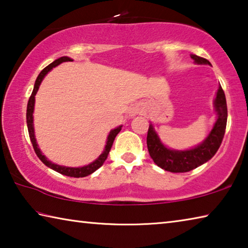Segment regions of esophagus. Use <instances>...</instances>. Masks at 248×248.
I'll use <instances>...</instances> for the list:
<instances>
[{"instance_id":"34e87169","label":"esophagus","mask_w":248,"mask_h":248,"mask_svg":"<svg viewBox=\"0 0 248 248\" xmlns=\"http://www.w3.org/2000/svg\"><path fill=\"white\" fill-rule=\"evenodd\" d=\"M139 111H140L139 106H132L131 108H130L129 114H130V116H136L137 114H139Z\"/></svg>"}]
</instances>
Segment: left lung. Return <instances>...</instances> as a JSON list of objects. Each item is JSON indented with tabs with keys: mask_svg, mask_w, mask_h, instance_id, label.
<instances>
[{
	"mask_svg": "<svg viewBox=\"0 0 248 248\" xmlns=\"http://www.w3.org/2000/svg\"><path fill=\"white\" fill-rule=\"evenodd\" d=\"M191 58L197 63H209L207 59L192 54ZM216 110L217 111V120L215 127L202 143L197 148L188 151H174L165 148L161 143L152 124H150L146 137V145L155 164L171 173H186L197 169L208 162L219 150L223 140L226 120H228V107H226L225 94L222 87L219 86L216 97Z\"/></svg>",
	"mask_w": 248,
	"mask_h": 248,
	"instance_id": "left-lung-1",
	"label": "left lung"
}]
</instances>
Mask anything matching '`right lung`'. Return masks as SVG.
<instances>
[{"instance_id":"obj_1","label":"right lung","mask_w":248,"mask_h":248,"mask_svg":"<svg viewBox=\"0 0 248 248\" xmlns=\"http://www.w3.org/2000/svg\"><path fill=\"white\" fill-rule=\"evenodd\" d=\"M71 61V59L68 57H61L57 59L56 61H53L52 63H50L48 66H46V68L41 71L39 73L38 78L36 79V83H35V87H33V91L31 95V97H29L28 100V104H27V112H26V120H27V128H28V133H29V138H31V144H32V148L35 150V153L37 154V156L39 157V159L41 162L44 163L46 166L50 167V169L58 171V173H60L62 175H65V176H70V177H85V176H89L92 173H94L96 170H98L100 166L104 164V162L106 161V158L109 154V151H110L112 143H114V140L117 134L120 132L121 130V125L118 128H116L114 130H111L110 133H109V136L107 138V142H106V146H105V150L104 152L99 155V157L94 161L93 163H91L90 165H86V166H83V167H65V166H60V165H57V164H53L50 161H48L47 158H46L43 154H41L40 150L38 148V145H37V142L35 139V134H33V125H32V112H33V105H35V95L37 93V91L39 89V85L41 81H43V78H45V75L47 74L50 70L54 66L59 65L62 62H68Z\"/></svg>"}]
</instances>
